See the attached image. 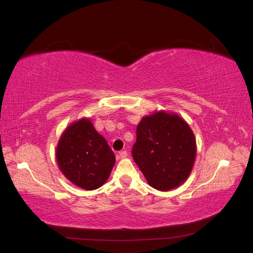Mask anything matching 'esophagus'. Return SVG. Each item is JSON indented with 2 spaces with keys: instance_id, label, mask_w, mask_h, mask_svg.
<instances>
[{
  "instance_id": "34e87169",
  "label": "esophagus",
  "mask_w": 253,
  "mask_h": 253,
  "mask_svg": "<svg viewBox=\"0 0 253 253\" xmlns=\"http://www.w3.org/2000/svg\"><path fill=\"white\" fill-rule=\"evenodd\" d=\"M127 157V152L126 151H121L119 153V158L123 160V158H126Z\"/></svg>"
}]
</instances>
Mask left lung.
<instances>
[{
    "mask_svg": "<svg viewBox=\"0 0 253 253\" xmlns=\"http://www.w3.org/2000/svg\"><path fill=\"white\" fill-rule=\"evenodd\" d=\"M131 154L148 183L167 192L183 184L195 163L197 146L194 132L180 115L154 111L137 126Z\"/></svg>",
    "mask_w": 253,
    "mask_h": 253,
    "instance_id": "1",
    "label": "left lung"
}]
</instances>
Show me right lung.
I'll list each match as a JSON object with an SVG mask.
<instances>
[{
	"instance_id": "add662e5",
	"label": "right lung",
	"mask_w": 253,
	"mask_h": 253,
	"mask_svg": "<svg viewBox=\"0 0 253 253\" xmlns=\"http://www.w3.org/2000/svg\"><path fill=\"white\" fill-rule=\"evenodd\" d=\"M56 161L62 174L72 184L93 191L109 179L115 165V155L90 119L82 117L61 133Z\"/></svg>"
}]
</instances>
